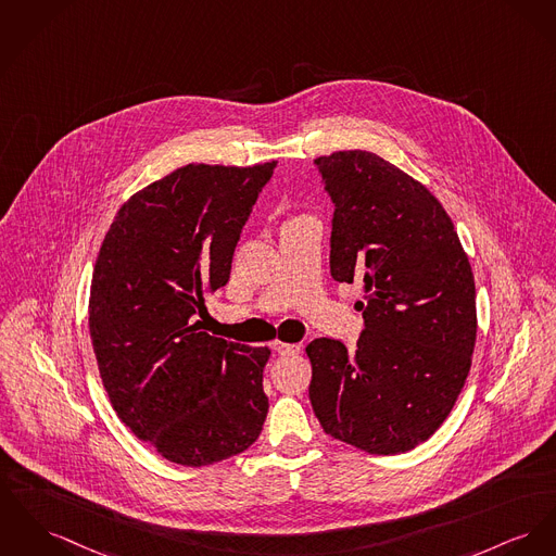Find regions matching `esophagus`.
I'll use <instances>...</instances> for the list:
<instances>
[{"label":"esophagus","mask_w":556,"mask_h":556,"mask_svg":"<svg viewBox=\"0 0 556 556\" xmlns=\"http://www.w3.org/2000/svg\"><path fill=\"white\" fill-rule=\"evenodd\" d=\"M274 350L278 354H299L301 345L299 343H287V341H274Z\"/></svg>","instance_id":"1"}]
</instances>
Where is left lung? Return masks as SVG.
<instances>
[{
  "label": "left lung",
  "mask_w": 556,
  "mask_h": 556,
  "mask_svg": "<svg viewBox=\"0 0 556 556\" xmlns=\"http://www.w3.org/2000/svg\"><path fill=\"white\" fill-rule=\"evenodd\" d=\"M316 164L334 202L331 276L363 282L356 350L314 339L309 401L323 430L372 455L428 441L448 417L477 343L475 274L439 198L377 153Z\"/></svg>",
  "instance_id": "8db88e82"
}]
</instances>
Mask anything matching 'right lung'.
<instances>
[{"label": "right lung", "instance_id": "add662e5", "mask_svg": "<svg viewBox=\"0 0 556 556\" xmlns=\"http://www.w3.org/2000/svg\"><path fill=\"white\" fill-rule=\"evenodd\" d=\"M276 160L187 164L132 193L99 249L88 327L113 410L164 459L200 468L242 453L267 415L271 350L202 331Z\"/></svg>", "mask_w": 556, "mask_h": 556}]
</instances>
